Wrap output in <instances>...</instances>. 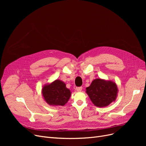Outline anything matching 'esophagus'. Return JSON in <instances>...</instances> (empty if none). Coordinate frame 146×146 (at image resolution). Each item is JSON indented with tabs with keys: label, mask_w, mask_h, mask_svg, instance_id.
<instances>
[{
	"label": "esophagus",
	"mask_w": 146,
	"mask_h": 146,
	"mask_svg": "<svg viewBox=\"0 0 146 146\" xmlns=\"http://www.w3.org/2000/svg\"><path fill=\"white\" fill-rule=\"evenodd\" d=\"M82 87L76 88V90H77L78 92H80V91H82Z\"/></svg>",
	"instance_id": "esophagus-1"
}]
</instances>
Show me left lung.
<instances>
[{"instance_id": "obj_1", "label": "left lung", "mask_w": 146, "mask_h": 146, "mask_svg": "<svg viewBox=\"0 0 146 146\" xmlns=\"http://www.w3.org/2000/svg\"><path fill=\"white\" fill-rule=\"evenodd\" d=\"M86 92L95 106L103 108L115 101L118 89L114 82L98 78L86 88Z\"/></svg>"}]
</instances>
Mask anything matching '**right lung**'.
<instances>
[{
  "label": "right lung",
  "instance_id": "right-lung-1",
  "mask_svg": "<svg viewBox=\"0 0 146 146\" xmlns=\"http://www.w3.org/2000/svg\"><path fill=\"white\" fill-rule=\"evenodd\" d=\"M41 93L44 101L50 106H64L67 103L72 92L66 83L56 79L42 86Z\"/></svg>",
  "mask_w": 146,
  "mask_h": 146
}]
</instances>
